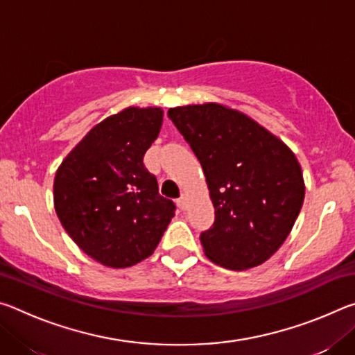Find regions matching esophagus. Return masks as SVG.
I'll list each match as a JSON object with an SVG mask.
<instances>
[{"label": "esophagus", "mask_w": 355, "mask_h": 355, "mask_svg": "<svg viewBox=\"0 0 355 355\" xmlns=\"http://www.w3.org/2000/svg\"><path fill=\"white\" fill-rule=\"evenodd\" d=\"M177 205L182 209L188 208V194H186V192H183V194L180 196V199L177 200Z\"/></svg>", "instance_id": "1"}]
</instances>
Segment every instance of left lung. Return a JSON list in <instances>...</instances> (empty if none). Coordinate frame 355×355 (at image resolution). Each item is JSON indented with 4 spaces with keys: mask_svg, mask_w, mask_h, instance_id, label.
<instances>
[{
    "mask_svg": "<svg viewBox=\"0 0 355 355\" xmlns=\"http://www.w3.org/2000/svg\"><path fill=\"white\" fill-rule=\"evenodd\" d=\"M167 116L207 177L214 224L200 235L205 255L233 271L269 260L304 203L296 155L254 119L225 105L177 106Z\"/></svg>",
    "mask_w": 355,
    "mask_h": 355,
    "instance_id": "obj_1",
    "label": "left lung"
}]
</instances>
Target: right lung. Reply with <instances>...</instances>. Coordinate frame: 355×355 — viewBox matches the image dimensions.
Returning <instances> with one entry per match:
<instances>
[{
    "label": "right lung",
    "mask_w": 355,
    "mask_h": 355,
    "mask_svg": "<svg viewBox=\"0 0 355 355\" xmlns=\"http://www.w3.org/2000/svg\"><path fill=\"white\" fill-rule=\"evenodd\" d=\"M161 107H125L89 131L58 167L53 199L65 232L107 268L153 254L175 214L142 159L158 137Z\"/></svg>",
    "instance_id": "right-lung-1"
}]
</instances>
